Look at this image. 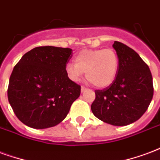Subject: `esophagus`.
Returning <instances> with one entry per match:
<instances>
[{"label":"esophagus","instance_id":"esophagus-1","mask_svg":"<svg viewBox=\"0 0 160 160\" xmlns=\"http://www.w3.org/2000/svg\"><path fill=\"white\" fill-rule=\"evenodd\" d=\"M86 90H87V88H86V87H85V86H81V92H85V91H86Z\"/></svg>","mask_w":160,"mask_h":160}]
</instances>
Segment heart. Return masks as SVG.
Here are the masks:
<instances>
[{
	"instance_id": "obj_1",
	"label": "heart",
	"mask_w": 160,
	"mask_h": 160,
	"mask_svg": "<svg viewBox=\"0 0 160 160\" xmlns=\"http://www.w3.org/2000/svg\"><path fill=\"white\" fill-rule=\"evenodd\" d=\"M74 62L66 65L67 76L77 82L86 72L87 80L99 88L112 84L119 69V57L111 48L84 50L75 57Z\"/></svg>"
}]
</instances>
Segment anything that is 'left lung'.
<instances>
[{"instance_id":"obj_1","label":"left lung","mask_w":160,"mask_h":160,"mask_svg":"<svg viewBox=\"0 0 160 160\" xmlns=\"http://www.w3.org/2000/svg\"><path fill=\"white\" fill-rule=\"evenodd\" d=\"M119 69L112 84L96 90L91 108L98 119L123 126L137 121L152 101L153 86L151 71L141 57L125 44L114 41Z\"/></svg>"}]
</instances>
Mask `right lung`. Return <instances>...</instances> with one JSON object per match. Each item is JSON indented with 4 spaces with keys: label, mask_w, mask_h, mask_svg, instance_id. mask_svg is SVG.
Returning <instances> with one entry per match:
<instances>
[{
    "label": "right lung",
    "mask_w": 160,
    "mask_h": 160,
    "mask_svg": "<svg viewBox=\"0 0 160 160\" xmlns=\"http://www.w3.org/2000/svg\"><path fill=\"white\" fill-rule=\"evenodd\" d=\"M71 58L70 48L38 47L14 66L8 97L21 122L31 128L45 129L65 119L80 95V86L65 72Z\"/></svg>",
    "instance_id": "right-lung-1"
}]
</instances>
